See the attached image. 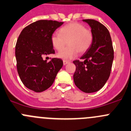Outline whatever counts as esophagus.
Instances as JSON below:
<instances>
[{"label":"esophagus","mask_w":131,"mask_h":131,"mask_svg":"<svg viewBox=\"0 0 131 131\" xmlns=\"http://www.w3.org/2000/svg\"><path fill=\"white\" fill-rule=\"evenodd\" d=\"M70 61H67V60H63V64L64 65H66V64H67L68 63H69Z\"/></svg>","instance_id":"esophagus-1"}]
</instances>
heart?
<instances>
[{"label": "heart", "mask_w": 131, "mask_h": 131, "mask_svg": "<svg viewBox=\"0 0 131 131\" xmlns=\"http://www.w3.org/2000/svg\"><path fill=\"white\" fill-rule=\"evenodd\" d=\"M59 35L53 34L50 38L52 45L61 51L68 43L69 46L58 54V58L68 59L78 53H84L90 49L93 41V33L80 23L73 22L64 25L59 30Z\"/></svg>", "instance_id": "obj_1"}]
</instances>
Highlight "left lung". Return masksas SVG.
Returning <instances> with one entry per match:
<instances>
[{"label": "left lung", "mask_w": 131, "mask_h": 131, "mask_svg": "<svg viewBox=\"0 0 131 131\" xmlns=\"http://www.w3.org/2000/svg\"><path fill=\"white\" fill-rule=\"evenodd\" d=\"M91 28L93 41L90 49L81 58L84 61H73L76 67L73 74L75 84L85 93L101 90L110 77L114 50L108 29L101 23L92 19H85Z\"/></svg>", "instance_id": "8db88e82"}]
</instances>
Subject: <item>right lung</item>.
Segmentation results:
<instances>
[{"label": "right lung", "instance_id": "obj_1", "mask_svg": "<svg viewBox=\"0 0 131 131\" xmlns=\"http://www.w3.org/2000/svg\"><path fill=\"white\" fill-rule=\"evenodd\" d=\"M63 24L56 20H38L25 27L19 35L15 47L16 68L21 82L29 90L35 92L47 90L63 67L61 59L52 58L49 62L43 59L55 53L50 38Z\"/></svg>", "mask_w": 131, "mask_h": 131}]
</instances>
